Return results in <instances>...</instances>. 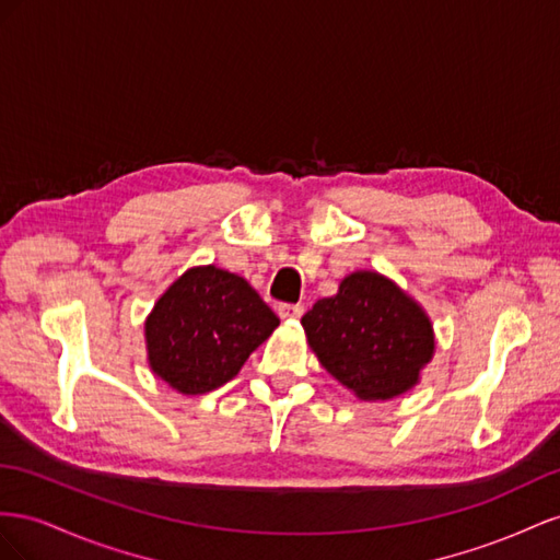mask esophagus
I'll return each instance as SVG.
<instances>
[{
  "label": "esophagus",
  "instance_id": "esophagus-1",
  "mask_svg": "<svg viewBox=\"0 0 560 560\" xmlns=\"http://www.w3.org/2000/svg\"><path fill=\"white\" fill-rule=\"evenodd\" d=\"M277 312H279L281 318H300L302 312H305V307H302V305H279Z\"/></svg>",
  "mask_w": 560,
  "mask_h": 560
}]
</instances>
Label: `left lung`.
I'll return each instance as SVG.
<instances>
[{"mask_svg":"<svg viewBox=\"0 0 560 560\" xmlns=\"http://www.w3.org/2000/svg\"><path fill=\"white\" fill-rule=\"evenodd\" d=\"M300 324L318 363L361 401L406 394L436 351L420 302L373 269L351 271Z\"/></svg>","mask_w":560,"mask_h":560,"instance_id":"1","label":"left lung"}]
</instances>
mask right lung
I'll list each match as a JSON object with an SVG mask.
<instances>
[{
	"label": "right lung",
	"mask_w": 560,
	"mask_h": 560,
	"mask_svg": "<svg viewBox=\"0 0 560 560\" xmlns=\"http://www.w3.org/2000/svg\"><path fill=\"white\" fill-rule=\"evenodd\" d=\"M277 326L246 279L215 265L189 267L145 318L148 363L171 389L199 396L230 382Z\"/></svg>",
	"instance_id": "1"
}]
</instances>
